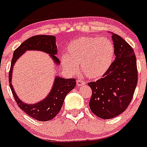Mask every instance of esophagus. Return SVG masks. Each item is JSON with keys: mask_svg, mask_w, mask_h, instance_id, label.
<instances>
[{"mask_svg": "<svg viewBox=\"0 0 147 147\" xmlns=\"http://www.w3.org/2000/svg\"><path fill=\"white\" fill-rule=\"evenodd\" d=\"M85 83H86V82H85L84 80H81V79H78V80H77V85H78V86H82V85H84Z\"/></svg>", "mask_w": 147, "mask_h": 147, "instance_id": "esophagus-1", "label": "esophagus"}]
</instances>
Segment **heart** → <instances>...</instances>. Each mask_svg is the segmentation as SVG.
Listing matches in <instances>:
<instances>
[{
	"label": "heart",
	"instance_id": "obj_1",
	"mask_svg": "<svg viewBox=\"0 0 147 147\" xmlns=\"http://www.w3.org/2000/svg\"><path fill=\"white\" fill-rule=\"evenodd\" d=\"M115 46L106 38L83 37L71 42L67 46V56L62 58V64L68 71L76 73L78 66L86 77L98 79L105 75L112 64Z\"/></svg>",
	"mask_w": 147,
	"mask_h": 147
}]
</instances>
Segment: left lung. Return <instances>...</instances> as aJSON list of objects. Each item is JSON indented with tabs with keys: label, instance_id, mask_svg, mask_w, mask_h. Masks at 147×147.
<instances>
[{
	"label": "left lung",
	"instance_id": "obj_1",
	"mask_svg": "<svg viewBox=\"0 0 147 147\" xmlns=\"http://www.w3.org/2000/svg\"><path fill=\"white\" fill-rule=\"evenodd\" d=\"M112 34L116 58L102 78L88 83L92 90L90 110L105 120L117 117L127 109L138 82L134 49L118 35Z\"/></svg>",
	"mask_w": 147,
	"mask_h": 147
}]
</instances>
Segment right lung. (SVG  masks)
<instances>
[{
	"instance_id": "obj_1",
	"label": "right lung",
	"mask_w": 147,
	"mask_h": 147,
	"mask_svg": "<svg viewBox=\"0 0 147 147\" xmlns=\"http://www.w3.org/2000/svg\"><path fill=\"white\" fill-rule=\"evenodd\" d=\"M27 50H38L46 52L51 55L55 62L59 64V59L54 56L57 53L55 37L53 35H35L24 41L13 52L9 73V86L18 107L35 120L39 121H49L54 118L61 110L67 94L76 86V80L75 78L65 79L57 77L55 78L51 91L44 100L35 105H27L23 103L16 95L11 82L13 64L17 59Z\"/></svg>"
}]
</instances>
